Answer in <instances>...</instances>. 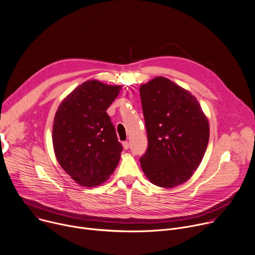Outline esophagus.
I'll return each mask as SVG.
<instances>
[{
	"label": "esophagus",
	"instance_id": "34e87169",
	"mask_svg": "<svg viewBox=\"0 0 255 255\" xmlns=\"http://www.w3.org/2000/svg\"><path fill=\"white\" fill-rule=\"evenodd\" d=\"M123 146H124V149H125V150H128V147H129L128 142H127V140H126V142H124V143H123Z\"/></svg>",
	"mask_w": 255,
	"mask_h": 255
}]
</instances>
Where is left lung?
Listing matches in <instances>:
<instances>
[{
  "label": "left lung",
  "instance_id": "1",
  "mask_svg": "<svg viewBox=\"0 0 255 255\" xmlns=\"http://www.w3.org/2000/svg\"><path fill=\"white\" fill-rule=\"evenodd\" d=\"M148 149L139 159L147 178L172 188L187 181L206 153L210 126L201 104L187 90L164 77L139 87Z\"/></svg>",
  "mask_w": 255,
  "mask_h": 255
}]
</instances>
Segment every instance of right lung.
Segmentation results:
<instances>
[{"label":"right lung","mask_w":255,"mask_h":255,"mask_svg":"<svg viewBox=\"0 0 255 255\" xmlns=\"http://www.w3.org/2000/svg\"><path fill=\"white\" fill-rule=\"evenodd\" d=\"M122 86L97 80L82 83L60 104L52 127L56 159L78 184L93 187L116 170L123 146L107 108Z\"/></svg>","instance_id":"obj_1"}]
</instances>
